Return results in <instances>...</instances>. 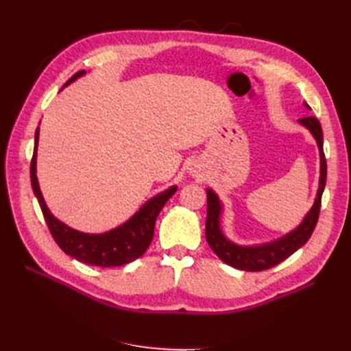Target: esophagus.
<instances>
[{"label":"esophagus","instance_id":"34e87169","mask_svg":"<svg viewBox=\"0 0 351 351\" xmlns=\"http://www.w3.org/2000/svg\"><path fill=\"white\" fill-rule=\"evenodd\" d=\"M190 173H191L193 176H197V173H199V170H197L196 167H193V169H190Z\"/></svg>","mask_w":351,"mask_h":351}]
</instances>
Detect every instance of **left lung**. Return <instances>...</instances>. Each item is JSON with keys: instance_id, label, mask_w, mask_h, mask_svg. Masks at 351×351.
I'll return each instance as SVG.
<instances>
[{"instance_id": "1", "label": "left lung", "mask_w": 351, "mask_h": 351, "mask_svg": "<svg viewBox=\"0 0 351 351\" xmlns=\"http://www.w3.org/2000/svg\"><path fill=\"white\" fill-rule=\"evenodd\" d=\"M304 106L309 107L308 104ZM299 122L306 126L315 137L317 145L319 149V160H322V169H319V187L317 193V199L314 206L306 214V217L302 221V225L294 229L293 232L287 234L280 240L268 243L264 245H253V247H245V245H237L230 243L228 238L221 234L220 229V214L221 205L217 195L213 190H206L208 199V214H206V225H205V235L210 247L214 250L223 263H226L230 267H235L238 270L245 271H263L268 270L274 265L280 264L288 256L293 255L295 250H299L303 244L311 238L312 232L317 226L319 208H322V196L326 187V176H327V164L323 151V130L319 125L318 119L314 116H308L299 119Z\"/></svg>"}]
</instances>
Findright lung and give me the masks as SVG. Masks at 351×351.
<instances>
[{"mask_svg": "<svg viewBox=\"0 0 351 351\" xmlns=\"http://www.w3.org/2000/svg\"><path fill=\"white\" fill-rule=\"evenodd\" d=\"M86 71H80L73 75L68 83L75 81L78 77L84 75ZM37 143H39V128L36 130L34 136V152L32 158V166H29V173H32V187L34 195L39 200L42 208L45 221H47L49 232L54 238L66 255L75 258L81 263L88 265L98 267H121L131 263V261L140 258L147 250L154 238L155 220L158 217L162 206L166 205L167 200L175 195L176 187L166 190L161 195L152 197L146 202L140 210L132 215V217L110 232L106 234H83L78 230L66 226L64 223L57 220L48 210L45 204L43 196L39 189L36 176V156H37Z\"/></svg>", "mask_w": 351, "mask_h": 351, "instance_id": "right-lung-1", "label": "right lung"}]
</instances>
